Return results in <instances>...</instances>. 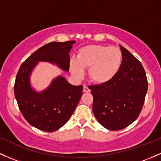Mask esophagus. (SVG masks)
<instances>
[{
  "label": "esophagus",
  "mask_w": 161,
  "mask_h": 161,
  "mask_svg": "<svg viewBox=\"0 0 161 161\" xmlns=\"http://www.w3.org/2000/svg\"><path fill=\"white\" fill-rule=\"evenodd\" d=\"M83 92H90V89H89V87H88L87 86H84Z\"/></svg>",
  "instance_id": "1"
}]
</instances>
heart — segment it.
Wrapping results in <instances>:
<instances>
[{"mask_svg":"<svg viewBox=\"0 0 161 161\" xmlns=\"http://www.w3.org/2000/svg\"><path fill=\"white\" fill-rule=\"evenodd\" d=\"M122 54L117 47L88 45L78 51L76 59L69 63L70 72L74 77L81 79L85 69L89 68V77L93 82L104 84L115 76L121 66Z\"/></svg>","mask_w":161,"mask_h":161,"instance_id":"b5f03b06","label":"heart"}]
</instances>
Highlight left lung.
Returning <instances> with one entry per match:
<instances>
[{
    "instance_id": "8db88e82",
    "label": "left lung",
    "mask_w": 161,
    "mask_h": 161,
    "mask_svg": "<svg viewBox=\"0 0 161 161\" xmlns=\"http://www.w3.org/2000/svg\"><path fill=\"white\" fill-rule=\"evenodd\" d=\"M122 62L117 74L106 83L90 86L92 111L104 128L118 130L137 119L147 92V79L141 62L120 46Z\"/></svg>"
}]
</instances>
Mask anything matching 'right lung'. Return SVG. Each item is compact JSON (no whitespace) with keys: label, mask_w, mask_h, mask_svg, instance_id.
I'll return each mask as SVG.
<instances>
[{"label":"right lung","mask_w":161,"mask_h":161,"mask_svg":"<svg viewBox=\"0 0 161 161\" xmlns=\"http://www.w3.org/2000/svg\"><path fill=\"white\" fill-rule=\"evenodd\" d=\"M75 42H51L31 54L22 63L17 74L14 95L19 108L27 122L43 131L59 130L73 114L81 96L82 86L71 85L58 75L47 89L37 92L31 82V75L40 62L55 65L62 70L69 69V52Z\"/></svg>","instance_id":"1"}]
</instances>
